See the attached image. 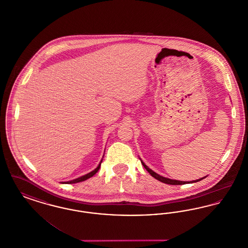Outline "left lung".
Here are the masks:
<instances>
[{
	"label": "left lung",
	"instance_id": "1",
	"mask_svg": "<svg viewBox=\"0 0 248 248\" xmlns=\"http://www.w3.org/2000/svg\"><path fill=\"white\" fill-rule=\"evenodd\" d=\"M141 164L143 165V166L145 167V169L154 177V178H156L157 180H159V181H161V182H164L165 184H169V185H183V184H187V183H193V182H197V181H200L202 179H203L204 177H202V178H200V179H197V180H193V181H191V182H189V181H179V180H174V179H170V178H166V177H162V176H160V175H158L157 173H155L154 172L152 169H150L147 165H145L143 162L141 161Z\"/></svg>",
	"mask_w": 248,
	"mask_h": 248
}]
</instances>
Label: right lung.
<instances>
[{
    "label": "right lung",
    "mask_w": 248,
    "mask_h": 248,
    "mask_svg": "<svg viewBox=\"0 0 248 248\" xmlns=\"http://www.w3.org/2000/svg\"><path fill=\"white\" fill-rule=\"evenodd\" d=\"M101 163H102V161L100 162V164L98 165V166L94 169V171H92V172H90V173H88L87 175H84L83 177H78V178H76V179H73V180H71V181H68V182H66V183H68V184H71V183H78V182H82V181H84V180H86V179H88V178H90L91 177H93L94 174L99 170V168H100V165H101Z\"/></svg>",
    "instance_id": "1"
}]
</instances>
